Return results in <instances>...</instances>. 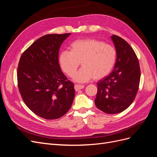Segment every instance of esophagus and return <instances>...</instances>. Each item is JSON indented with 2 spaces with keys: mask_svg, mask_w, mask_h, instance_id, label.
I'll return each mask as SVG.
<instances>
[{
  "mask_svg": "<svg viewBox=\"0 0 157 157\" xmlns=\"http://www.w3.org/2000/svg\"><path fill=\"white\" fill-rule=\"evenodd\" d=\"M84 87H85V86L83 85H74V89L75 90H76V91H78V90H79L80 89H83Z\"/></svg>",
  "mask_w": 157,
  "mask_h": 157,
  "instance_id": "esophagus-1",
  "label": "esophagus"
}]
</instances>
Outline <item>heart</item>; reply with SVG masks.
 <instances>
[{
	"label": "heart",
	"instance_id": "obj_1",
	"mask_svg": "<svg viewBox=\"0 0 157 157\" xmlns=\"http://www.w3.org/2000/svg\"><path fill=\"white\" fill-rule=\"evenodd\" d=\"M70 51L60 53L59 63L68 76L72 77L79 66L82 68L74 76L78 82L98 80L109 74L116 60V51L109 44L93 38L78 40L70 45Z\"/></svg>",
	"mask_w": 157,
	"mask_h": 157
}]
</instances>
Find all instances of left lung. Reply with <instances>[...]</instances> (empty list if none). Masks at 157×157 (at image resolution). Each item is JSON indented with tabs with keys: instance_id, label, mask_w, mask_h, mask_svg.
<instances>
[{
	"instance_id": "left-lung-1",
	"label": "left lung",
	"mask_w": 157,
	"mask_h": 157,
	"mask_svg": "<svg viewBox=\"0 0 157 157\" xmlns=\"http://www.w3.org/2000/svg\"><path fill=\"white\" fill-rule=\"evenodd\" d=\"M117 59L113 71L97 82L95 105L102 112L115 114L133 102L139 89L140 68L137 56L124 39L112 35Z\"/></svg>"
}]
</instances>
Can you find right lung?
I'll return each mask as SVG.
<instances>
[{
  "label": "right lung",
  "mask_w": 157,
  "mask_h": 157,
  "mask_svg": "<svg viewBox=\"0 0 157 157\" xmlns=\"http://www.w3.org/2000/svg\"><path fill=\"white\" fill-rule=\"evenodd\" d=\"M71 33L46 34L36 40L21 55L17 84L25 104L45 119H57L67 113L75 97L74 85L59 64V48Z\"/></svg>",
  "instance_id": "1"
}]
</instances>
